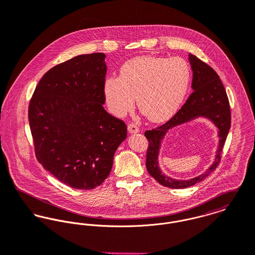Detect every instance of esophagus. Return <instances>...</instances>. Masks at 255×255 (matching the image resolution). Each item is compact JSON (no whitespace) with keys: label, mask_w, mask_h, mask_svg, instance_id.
<instances>
[{"label":"esophagus","mask_w":255,"mask_h":255,"mask_svg":"<svg viewBox=\"0 0 255 255\" xmlns=\"http://www.w3.org/2000/svg\"><path fill=\"white\" fill-rule=\"evenodd\" d=\"M128 131H129L130 133H134V134H135V133H138L140 130H139V127H138L137 125L131 123V124L128 125Z\"/></svg>","instance_id":"esophagus-1"}]
</instances>
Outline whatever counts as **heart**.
<instances>
[{
	"label": "heart",
	"mask_w": 255,
	"mask_h": 255,
	"mask_svg": "<svg viewBox=\"0 0 255 255\" xmlns=\"http://www.w3.org/2000/svg\"><path fill=\"white\" fill-rule=\"evenodd\" d=\"M191 81V68L182 57L143 56L126 61L119 76L106 78L104 95L117 117L134 109L135 97L142 115L163 122L177 112Z\"/></svg>",
	"instance_id": "b5f03b06"
}]
</instances>
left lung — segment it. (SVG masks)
I'll return each mask as SVG.
<instances>
[{
	"label": "left lung",
	"mask_w": 255,
	"mask_h": 255,
	"mask_svg": "<svg viewBox=\"0 0 255 255\" xmlns=\"http://www.w3.org/2000/svg\"><path fill=\"white\" fill-rule=\"evenodd\" d=\"M189 59L193 70L192 88L190 95L182 108L166 123L152 130L144 132L148 141L145 166L149 175L160 185L171 189H185L192 187L206 178L215 169L221 160V152L231 127V111L226 90L219 75L207 63L190 54ZM198 116L210 119L220 129V146L214 164L203 174L190 180H175L164 175L158 167V152L160 141L173 127L187 122Z\"/></svg>",
	"instance_id": "left-lung-1"
}]
</instances>
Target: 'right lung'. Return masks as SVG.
Instances as JSON below:
<instances>
[{
	"instance_id": "add662e5",
	"label": "right lung",
	"mask_w": 255,
	"mask_h": 255,
	"mask_svg": "<svg viewBox=\"0 0 255 255\" xmlns=\"http://www.w3.org/2000/svg\"><path fill=\"white\" fill-rule=\"evenodd\" d=\"M106 55H81L44 74L30 100L35 155L57 180L92 190L110 175L115 150L127 137L124 121L107 113Z\"/></svg>"
}]
</instances>
